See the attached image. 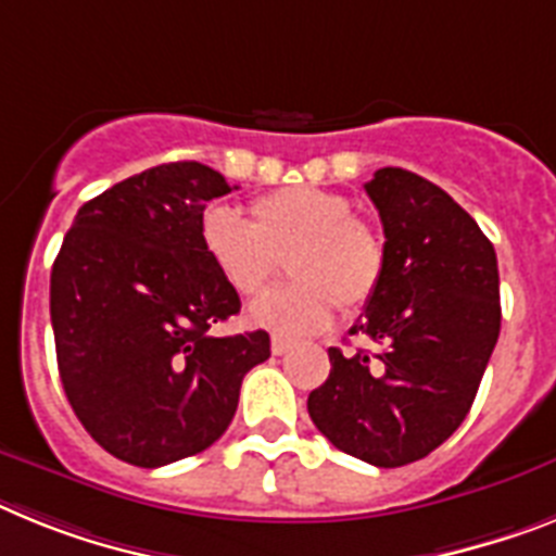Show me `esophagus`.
<instances>
[{"label":"esophagus","instance_id":"obj_1","mask_svg":"<svg viewBox=\"0 0 556 556\" xmlns=\"http://www.w3.org/2000/svg\"><path fill=\"white\" fill-rule=\"evenodd\" d=\"M292 345H295V340H292V337L273 334V354H278V357H281V354H287Z\"/></svg>","mask_w":556,"mask_h":556}]
</instances>
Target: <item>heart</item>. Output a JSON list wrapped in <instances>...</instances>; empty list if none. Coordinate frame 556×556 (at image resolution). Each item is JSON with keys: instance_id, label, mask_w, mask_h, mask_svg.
<instances>
[{"instance_id": "obj_1", "label": "heart", "mask_w": 556, "mask_h": 556, "mask_svg": "<svg viewBox=\"0 0 556 556\" xmlns=\"http://www.w3.org/2000/svg\"><path fill=\"white\" fill-rule=\"evenodd\" d=\"M202 250L241 298L264 295L287 258L292 287L255 303L253 324L281 331H317L334 315L359 309L386 273V244L371 222L351 213L343 193L283 188L250 205V222L227 207L202 219Z\"/></svg>"}]
</instances>
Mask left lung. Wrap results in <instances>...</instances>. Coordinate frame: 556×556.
<instances>
[{
	"label": "left lung",
	"mask_w": 556,
	"mask_h": 556,
	"mask_svg": "<svg viewBox=\"0 0 556 556\" xmlns=\"http://www.w3.org/2000/svg\"><path fill=\"white\" fill-rule=\"evenodd\" d=\"M365 193L386 230V273L349 334L379 351L329 349L309 416L337 450L374 467L433 453L467 419L501 331L495 247L439 185L379 168Z\"/></svg>",
	"instance_id": "1"
}]
</instances>
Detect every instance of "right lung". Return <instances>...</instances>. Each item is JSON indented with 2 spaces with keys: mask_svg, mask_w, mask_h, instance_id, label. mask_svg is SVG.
Masks as SVG:
<instances>
[{
  "mask_svg": "<svg viewBox=\"0 0 556 556\" xmlns=\"http://www.w3.org/2000/svg\"><path fill=\"white\" fill-rule=\"evenodd\" d=\"M232 188L202 163H165L89 199L50 275L61 386L80 425L135 467L219 439L267 331L213 334L241 301L202 250V216Z\"/></svg>",
  "mask_w": 556,
  "mask_h": 556,
  "instance_id": "1",
  "label": "right lung"
}]
</instances>
